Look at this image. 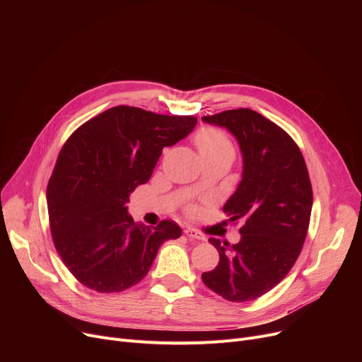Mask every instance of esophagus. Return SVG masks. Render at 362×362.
Wrapping results in <instances>:
<instances>
[{
    "label": "esophagus",
    "instance_id": "1",
    "mask_svg": "<svg viewBox=\"0 0 362 362\" xmlns=\"http://www.w3.org/2000/svg\"><path fill=\"white\" fill-rule=\"evenodd\" d=\"M185 235H186L187 238L198 239V240H204V236H202L197 229H194V227H186V229H185Z\"/></svg>",
    "mask_w": 362,
    "mask_h": 362
}]
</instances>
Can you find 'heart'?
Returning a JSON list of instances; mask_svg holds the SVG:
<instances>
[{
  "mask_svg": "<svg viewBox=\"0 0 362 362\" xmlns=\"http://www.w3.org/2000/svg\"><path fill=\"white\" fill-rule=\"evenodd\" d=\"M195 145L202 158L235 157V146L230 138L217 127H202L195 135Z\"/></svg>",
  "mask_w": 362,
  "mask_h": 362,
  "instance_id": "obj_1",
  "label": "heart"
}]
</instances>
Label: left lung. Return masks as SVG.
<instances>
[{"label": "left lung", "mask_w": 362, "mask_h": 362, "mask_svg": "<svg viewBox=\"0 0 362 362\" xmlns=\"http://www.w3.org/2000/svg\"><path fill=\"white\" fill-rule=\"evenodd\" d=\"M202 122L229 130L243 157L242 180L223 206L229 221L242 223L240 240L208 239L220 261L202 281L230 302L254 300L286 277L302 251L313 208L308 168L288 133L254 110H227Z\"/></svg>", "instance_id": "left-lung-1"}]
</instances>
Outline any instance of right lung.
<instances>
[{"label":"right lung","instance_id":"obj_1","mask_svg":"<svg viewBox=\"0 0 362 362\" xmlns=\"http://www.w3.org/2000/svg\"><path fill=\"white\" fill-rule=\"evenodd\" d=\"M197 122L117 105L67 139L47 187L48 217L57 252L83 286L101 293L135 286L161 243L180 238L173 220L135 223L126 202L149 180L163 148L186 138Z\"/></svg>","mask_w":362,"mask_h":362}]
</instances>
